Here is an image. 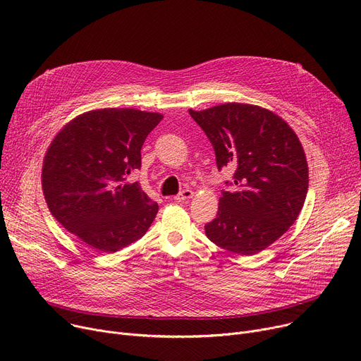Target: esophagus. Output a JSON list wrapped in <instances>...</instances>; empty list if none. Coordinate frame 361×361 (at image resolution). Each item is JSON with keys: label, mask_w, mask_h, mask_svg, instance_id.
I'll use <instances>...</instances> for the list:
<instances>
[{"label": "esophagus", "mask_w": 361, "mask_h": 361, "mask_svg": "<svg viewBox=\"0 0 361 361\" xmlns=\"http://www.w3.org/2000/svg\"><path fill=\"white\" fill-rule=\"evenodd\" d=\"M195 196V193L192 192V190H188V188H185V190H183L181 193H178L174 199L177 200V202H183V200H188V199H192Z\"/></svg>", "instance_id": "esophagus-1"}]
</instances>
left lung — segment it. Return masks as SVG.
<instances>
[{"mask_svg":"<svg viewBox=\"0 0 361 361\" xmlns=\"http://www.w3.org/2000/svg\"><path fill=\"white\" fill-rule=\"evenodd\" d=\"M211 140L218 169L234 168L230 192L204 233L241 256L267 249L295 222L309 188V166L294 130L269 109L222 104L188 109Z\"/></svg>","mask_w":361,"mask_h":361,"instance_id":"left-lung-1","label":"left lung"}]
</instances>
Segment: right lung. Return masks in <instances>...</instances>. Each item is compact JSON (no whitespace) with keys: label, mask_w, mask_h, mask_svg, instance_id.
<instances>
[{"label":"right lung","mask_w":361,"mask_h":361,"mask_svg":"<svg viewBox=\"0 0 361 361\" xmlns=\"http://www.w3.org/2000/svg\"><path fill=\"white\" fill-rule=\"evenodd\" d=\"M164 117L131 108L93 109L75 117L49 145L42 190L54 218L101 253H116L145 235L158 203L128 183L140 149Z\"/></svg>","instance_id":"add662e5"}]
</instances>
